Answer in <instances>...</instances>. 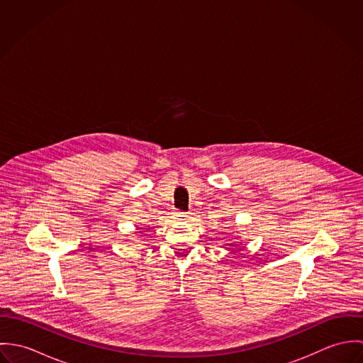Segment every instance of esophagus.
<instances>
[{
    "label": "esophagus",
    "mask_w": 363,
    "mask_h": 363,
    "mask_svg": "<svg viewBox=\"0 0 363 363\" xmlns=\"http://www.w3.org/2000/svg\"><path fill=\"white\" fill-rule=\"evenodd\" d=\"M176 216H179V219H183V218L187 216V213H186V212H182V211H177V212H176Z\"/></svg>",
    "instance_id": "obj_1"
}]
</instances>
